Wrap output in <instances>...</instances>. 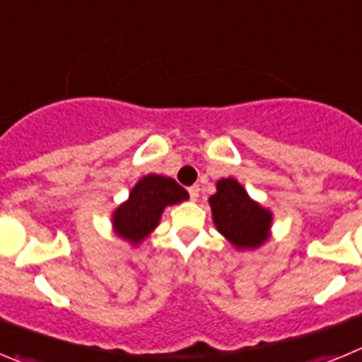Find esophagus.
<instances>
[{"instance_id":"obj_1","label":"esophagus","mask_w":362,"mask_h":362,"mask_svg":"<svg viewBox=\"0 0 362 362\" xmlns=\"http://www.w3.org/2000/svg\"><path fill=\"white\" fill-rule=\"evenodd\" d=\"M199 192H201L199 185H194V187L188 188V194H190V199H192V201H197V197H199Z\"/></svg>"}]
</instances>
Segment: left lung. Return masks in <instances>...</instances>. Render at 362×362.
Segmentation results:
<instances>
[{"label":"left lung","mask_w":362,"mask_h":362,"mask_svg":"<svg viewBox=\"0 0 362 362\" xmlns=\"http://www.w3.org/2000/svg\"><path fill=\"white\" fill-rule=\"evenodd\" d=\"M209 199L217 232L238 250H254L270 238L272 212L255 203L233 177L219 179Z\"/></svg>","instance_id":"1"}]
</instances>
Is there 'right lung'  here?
<instances>
[{"label":"right lung","mask_w":362,"mask_h":362,"mask_svg":"<svg viewBox=\"0 0 362 362\" xmlns=\"http://www.w3.org/2000/svg\"><path fill=\"white\" fill-rule=\"evenodd\" d=\"M188 199V192L172 177L148 174L136 183L129 199L112 214V226L121 239L139 245L159 225L166 206Z\"/></svg>","instance_id":"1"}]
</instances>
